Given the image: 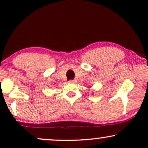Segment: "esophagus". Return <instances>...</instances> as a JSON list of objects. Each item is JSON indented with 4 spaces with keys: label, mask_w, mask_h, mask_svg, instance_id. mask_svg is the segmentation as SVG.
Segmentation results:
<instances>
[{
    "label": "esophagus",
    "mask_w": 148,
    "mask_h": 148,
    "mask_svg": "<svg viewBox=\"0 0 148 148\" xmlns=\"http://www.w3.org/2000/svg\"><path fill=\"white\" fill-rule=\"evenodd\" d=\"M69 82L71 83V84H74V83H75V81H74V80H70Z\"/></svg>",
    "instance_id": "34e87169"
}]
</instances>
